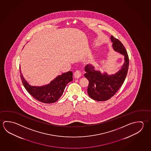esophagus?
<instances>
[{
    "mask_svg": "<svg viewBox=\"0 0 151 151\" xmlns=\"http://www.w3.org/2000/svg\"><path fill=\"white\" fill-rule=\"evenodd\" d=\"M74 75L75 78H78L82 76V73L80 70H76V72H75Z\"/></svg>",
    "mask_w": 151,
    "mask_h": 151,
    "instance_id": "obj_1",
    "label": "esophagus"
}]
</instances>
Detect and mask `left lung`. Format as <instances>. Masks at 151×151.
I'll use <instances>...</instances> for the list:
<instances>
[{"label": "left lung", "mask_w": 151, "mask_h": 151, "mask_svg": "<svg viewBox=\"0 0 151 151\" xmlns=\"http://www.w3.org/2000/svg\"><path fill=\"white\" fill-rule=\"evenodd\" d=\"M111 40L114 50L124 55L125 62L119 72L110 76L106 73L102 74L90 65L85 66V71L86 73L84 76L89 81L87 93L90 98L94 100L104 101L112 97L123 84L128 70L129 57L124 45L112 35Z\"/></svg>", "instance_id": "8db88e82"}]
</instances>
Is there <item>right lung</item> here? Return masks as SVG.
<instances>
[{
  "label": "right lung",
  "instance_id": "obj_1",
  "mask_svg": "<svg viewBox=\"0 0 151 151\" xmlns=\"http://www.w3.org/2000/svg\"><path fill=\"white\" fill-rule=\"evenodd\" d=\"M21 78L27 91L37 101L45 103L56 102L60 98L69 82L73 81V72H68L57 77L50 84L43 86H31L25 80L21 72Z\"/></svg>",
  "mask_w": 151,
  "mask_h": 151
}]
</instances>
